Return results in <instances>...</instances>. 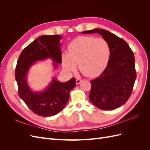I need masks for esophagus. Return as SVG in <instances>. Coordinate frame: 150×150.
Here are the masks:
<instances>
[{"label":"esophagus","instance_id":"esophagus-1","mask_svg":"<svg viewBox=\"0 0 150 150\" xmlns=\"http://www.w3.org/2000/svg\"><path fill=\"white\" fill-rule=\"evenodd\" d=\"M81 81H82V80H81V79H77L76 80V83L77 85L81 83Z\"/></svg>","mask_w":150,"mask_h":150}]
</instances>
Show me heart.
<instances>
[{
  "mask_svg": "<svg viewBox=\"0 0 150 150\" xmlns=\"http://www.w3.org/2000/svg\"><path fill=\"white\" fill-rule=\"evenodd\" d=\"M68 53L61 55L62 66L69 73L74 72L77 64L82 73L89 78L98 76L105 69L111 50L105 39L93 36H80L67 47Z\"/></svg>",
  "mask_w": 150,
  "mask_h": 150,
  "instance_id": "1",
  "label": "heart"
}]
</instances>
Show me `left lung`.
<instances>
[{
  "label": "left lung",
  "mask_w": 150,
  "mask_h": 150,
  "mask_svg": "<svg viewBox=\"0 0 150 150\" xmlns=\"http://www.w3.org/2000/svg\"><path fill=\"white\" fill-rule=\"evenodd\" d=\"M81 33H98L111 50L107 67L100 76L91 81V102L103 110L123 105L131 96L137 78L133 51L125 40L105 29L96 28Z\"/></svg>",
  "instance_id": "8db88e82"
}]
</instances>
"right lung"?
I'll use <instances>...</instances> for the list:
<instances>
[{"mask_svg": "<svg viewBox=\"0 0 150 150\" xmlns=\"http://www.w3.org/2000/svg\"><path fill=\"white\" fill-rule=\"evenodd\" d=\"M62 37L59 35H44L35 39L20 54L15 71L19 97L35 114L44 117L56 115L64 108L69 99V93L76 86V79L61 83L56 77L40 91L32 90L28 82L30 67L38 61L50 59L54 69L61 64Z\"/></svg>", "mask_w": 150, "mask_h": 150, "instance_id": "right-lung-1", "label": "right lung"}]
</instances>
